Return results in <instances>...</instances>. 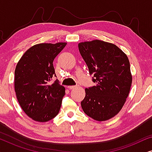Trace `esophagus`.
<instances>
[{
    "label": "esophagus",
    "mask_w": 152,
    "mask_h": 152,
    "mask_svg": "<svg viewBox=\"0 0 152 152\" xmlns=\"http://www.w3.org/2000/svg\"><path fill=\"white\" fill-rule=\"evenodd\" d=\"M75 88V86H68V89H73Z\"/></svg>",
    "instance_id": "obj_1"
}]
</instances>
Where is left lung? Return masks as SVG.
I'll return each mask as SVG.
<instances>
[{
    "instance_id": "1",
    "label": "left lung",
    "mask_w": 152,
    "mask_h": 152,
    "mask_svg": "<svg viewBox=\"0 0 152 152\" xmlns=\"http://www.w3.org/2000/svg\"><path fill=\"white\" fill-rule=\"evenodd\" d=\"M78 47L96 83L85 89L83 111L97 121L109 120L121 110L129 93L132 77L127 56L115 45L103 41L82 42Z\"/></svg>"
}]
</instances>
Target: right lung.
Masks as SVG:
<instances>
[{
    "label": "right lung",
    "mask_w": 152,
    "mask_h": 152,
    "mask_svg": "<svg viewBox=\"0 0 152 152\" xmlns=\"http://www.w3.org/2000/svg\"><path fill=\"white\" fill-rule=\"evenodd\" d=\"M66 43H40L29 48L16 65L14 88L18 103L32 120L47 122L59 113L65 88L55 75L53 61Z\"/></svg>",
    "instance_id": "1"
}]
</instances>
